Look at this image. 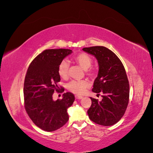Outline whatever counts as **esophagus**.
Wrapping results in <instances>:
<instances>
[{"instance_id":"obj_1","label":"esophagus","mask_w":153,"mask_h":153,"mask_svg":"<svg viewBox=\"0 0 153 153\" xmlns=\"http://www.w3.org/2000/svg\"><path fill=\"white\" fill-rule=\"evenodd\" d=\"M75 97H76V99H78V100H79V99H82V98H83V96H80L76 95V96H75Z\"/></svg>"}]
</instances>
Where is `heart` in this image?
Here are the masks:
<instances>
[{
  "label": "heart",
  "mask_w": 153,
  "mask_h": 153,
  "mask_svg": "<svg viewBox=\"0 0 153 153\" xmlns=\"http://www.w3.org/2000/svg\"><path fill=\"white\" fill-rule=\"evenodd\" d=\"M74 61L79 65L87 76L93 77L96 75V70L94 68L91 67L92 64V59L88 54L86 53H79L73 57ZM69 64L66 60H62L58 66V74L61 78L63 79H67L68 74ZM89 83L87 80L81 81H72L67 85V88L71 92L77 95H81L85 92L86 89L88 88Z\"/></svg>",
  "instance_id": "heart-1"
}]
</instances>
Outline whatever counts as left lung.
I'll list each match as a JSON object with an SVG mask.
<instances>
[{"mask_svg": "<svg viewBox=\"0 0 153 153\" xmlns=\"http://www.w3.org/2000/svg\"><path fill=\"white\" fill-rule=\"evenodd\" d=\"M83 50L94 56L98 61L99 72L92 91L97 95L103 94L101 101L91 97L92 104L87 111L89 118L103 126L114 125L124 115L129 100V83L123 65L106 47L92 46Z\"/></svg>", "mask_w": 153, "mask_h": 153, "instance_id": "8db88e82", "label": "left lung"}]
</instances>
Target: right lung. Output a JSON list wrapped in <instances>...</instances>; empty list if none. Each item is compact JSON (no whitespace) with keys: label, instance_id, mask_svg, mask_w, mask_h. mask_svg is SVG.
<instances>
[{"label":"right lung","instance_id":"1","mask_svg":"<svg viewBox=\"0 0 153 153\" xmlns=\"http://www.w3.org/2000/svg\"><path fill=\"white\" fill-rule=\"evenodd\" d=\"M72 52L69 49L45 50L32 61L27 70L24 83L25 108L34 124L43 131H56L68 121L67 108L75 100L74 95L64 93L62 98L56 101L52 97L54 92L65 91L57 85L61 80L58 66Z\"/></svg>","mask_w":153,"mask_h":153}]
</instances>
